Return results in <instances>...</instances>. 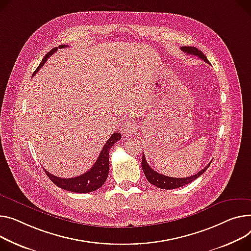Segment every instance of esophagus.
Wrapping results in <instances>:
<instances>
[{
	"label": "esophagus",
	"instance_id": "34e87169",
	"mask_svg": "<svg viewBox=\"0 0 251 251\" xmlns=\"http://www.w3.org/2000/svg\"><path fill=\"white\" fill-rule=\"evenodd\" d=\"M135 130H136L135 124L129 120L125 121L121 127V132L124 136H130L131 134H133V133L135 132Z\"/></svg>",
	"mask_w": 251,
	"mask_h": 251
}]
</instances>
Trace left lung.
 <instances>
[{"label":"left lung","instance_id":"8db88e82","mask_svg":"<svg viewBox=\"0 0 251 251\" xmlns=\"http://www.w3.org/2000/svg\"><path fill=\"white\" fill-rule=\"evenodd\" d=\"M183 52H186L188 54H193L196 55L198 57H200L201 59H203L204 61H206L207 63H209V60L207 59L206 55L201 51V50H199L196 47L193 46H183L180 48ZM212 162V161H211ZM211 162L206 166L204 170H202L201 172H199L198 174L188 176V177H171V176H166L163 175L158 174L157 172H155L154 170H152L150 168L149 164L147 163L146 159H145V155L144 153H142V161H141V166H142V170L143 173L147 178V180L152 183L153 186H156L159 189H163V190H173V189H176V188H180L182 186H186L188 183H190L191 181L195 180L196 178H198L200 176H202L206 170L209 168V165L211 164Z\"/></svg>","mask_w":251,"mask_h":251}]
</instances>
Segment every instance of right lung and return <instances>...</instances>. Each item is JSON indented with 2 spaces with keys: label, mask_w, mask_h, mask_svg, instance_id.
Returning <instances> with one entry per match:
<instances>
[{
  "label": "right lung",
  "mask_w": 251,
  "mask_h": 251,
  "mask_svg": "<svg viewBox=\"0 0 251 251\" xmlns=\"http://www.w3.org/2000/svg\"><path fill=\"white\" fill-rule=\"evenodd\" d=\"M64 47H68V46L65 45L58 46V48H64ZM56 50H57V47L50 50V51L43 57L42 61L40 62L39 66L34 74H36L40 70V68H42L44 63L46 62L47 58L50 55H52V53H54ZM120 139H121L120 133H113L112 136L104 145L101 153H100L95 164L92 166V169L86 174L80 175L78 176L71 177V178H62V177H57L51 175L45 169L43 170L46 173L47 176L50 178V180H51L53 183H55L57 187H59L62 190H66L74 193H79V194L94 192L101 188L104 185L105 180L107 179L109 175V166H110L109 151L112 148V146Z\"/></svg>",
  "instance_id": "obj_1"
}]
</instances>
